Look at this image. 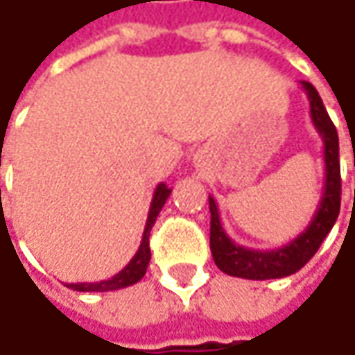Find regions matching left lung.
<instances>
[{"label":"left lung","instance_id":"obj_1","mask_svg":"<svg viewBox=\"0 0 355 355\" xmlns=\"http://www.w3.org/2000/svg\"><path fill=\"white\" fill-rule=\"evenodd\" d=\"M311 104V117L316 131L320 133L324 145V192L316 214L312 216L306 230L291 239L283 248L275 250H250L238 245L227 236L220 222L216 200L210 196V250L216 265L226 275L265 281V279H281L302 269L311 257L318 251L324 238L330 234L340 214V194H342V178H340V147H338V131L328 116L311 82H300Z\"/></svg>","mask_w":355,"mask_h":355}]
</instances>
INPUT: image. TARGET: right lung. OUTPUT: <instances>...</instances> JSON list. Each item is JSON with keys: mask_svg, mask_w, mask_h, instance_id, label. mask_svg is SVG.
Returning a JSON list of instances; mask_svg holds the SVG:
<instances>
[{"mask_svg": "<svg viewBox=\"0 0 355 355\" xmlns=\"http://www.w3.org/2000/svg\"><path fill=\"white\" fill-rule=\"evenodd\" d=\"M168 194H171V189L166 187L165 182L157 184L153 200H151V208H149V216H147V224H145V230H143V239H141L139 250L133 255V259L117 275L107 279V281H100V283H70L67 287L80 291V293H105V291H117V288L129 287V285H135L137 281H141L143 275H145V271H147V265L151 261L149 234H151V227L155 226L157 216H159V212L165 206Z\"/></svg>", "mask_w": 355, "mask_h": 355, "instance_id": "1", "label": "right lung"}]
</instances>
